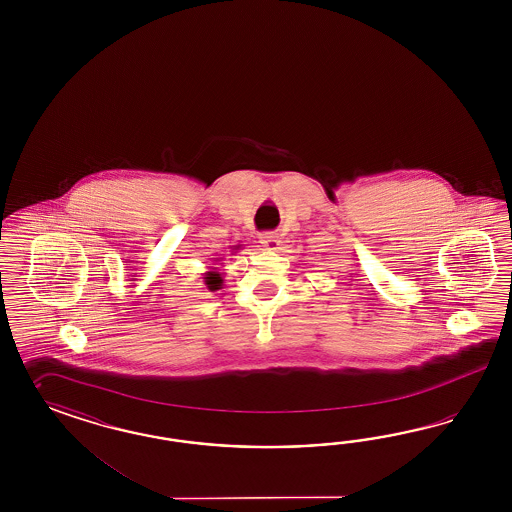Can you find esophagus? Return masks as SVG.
Listing matches in <instances>:
<instances>
[{"label":"esophagus","instance_id":"1","mask_svg":"<svg viewBox=\"0 0 512 512\" xmlns=\"http://www.w3.org/2000/svg\"><path fill=\"white\" fill-rule=\"evenodd\" d=\"M259 240H261V244H263L266 249H278L279 246V236L274 233H263L259 236Z\"/></svg>","mask_w":512,"mask_h":512}]
</instances>
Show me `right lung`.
<instances>
[{
    "instance_id": "1",
    "label": "right lung",
    "mask_w": 512,
    "mask_h": 512,
    "mask_svg": "<svg viewBox=\"0 0 512 512\" xmlns=\"http://www.w3.org/2000/svg\"><path fill=\"white\" fill-rule=\"evenodd\" d=\"M202 279H204V285L208 287V291H217V289H221V285H223V274L217 272V268L206 272Z\"/></svg>"
}]
</instances>
